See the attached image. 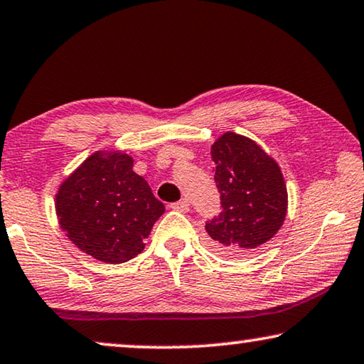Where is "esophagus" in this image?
<instances>
[{
  "instance_id": "esophagus-1",
  "label": "esophagus",
  "mask_w": 364,
  "mask_h": 364,
  "mask_svg": "<svg viewBox=\"0 0 364 364\" xmlns=\"http://www.w3.org/2000/svg\"><path fill=\"white\" fill-rule=\"evenodd\" d=\"M171 209H175V211H180V213H188L189 211V201H188V199H180L178 203L171 204Z\"/></svg>"
}]
</instances>
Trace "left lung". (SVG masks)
<instances>
[{
	"instance_id": "8db88e82",
	"label": "left lung",
	"mask_w": 364,
	"mask_h": 364,
	"mask_svg": "<svg viewBox=\"0 0 364 364\" xmlns=\"http://www.w3.org/2000/svg\"><path fill=\"white\" fill-rule=\"evenodd\" d=\"M223 211L206 223L219 252L244 255L272 239L287 214V186L277 163L257 143L224 133L211 146Z\"/></svg>"
}]
</instances>
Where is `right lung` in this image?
I'll list each match as a JSON object with an SVG mask.
<instances>
[{"label": "right lung", "mask_w": 364, "mask_h": 364, "mask_svg": "<svg viewBox=\"0 0 364 364\" xmlns=\"http://www.w3.org/2000/svg\"><path fill=\"white\" fill-rule=\"evenodd\" d=\"M55 211L80 250L102 262L122 264L145 249L165 204L133 171L129 155L97 151L59 188Z\"/></svg>", "instance_id": "add662e5"}]
</instances>
